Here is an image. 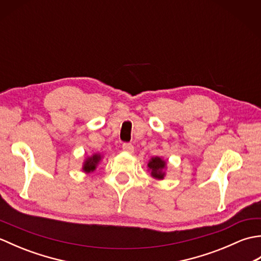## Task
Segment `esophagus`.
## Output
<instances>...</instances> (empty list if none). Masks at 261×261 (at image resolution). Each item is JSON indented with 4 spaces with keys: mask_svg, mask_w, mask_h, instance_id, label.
<instances>
[{
    "mask_svg": "<svg viewBox=\"0 0 261 261\" xmlns=\"http://www.w3.org/2000/svg\"><path fill=\"white\" fill-rule=\"evenodd\" d=\"M122 149H123V151H125V152H132L135 150V147H134V145H132V143L125 142V143H123V145H122Z\"/></svg>",
    "mask_w": 261,
    "mask_h": 261,
    "instance_id": "34e87169",
    "label": "esophagus"
}]
</instances>
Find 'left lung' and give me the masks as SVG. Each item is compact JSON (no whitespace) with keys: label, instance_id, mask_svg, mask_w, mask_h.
Returning a JSON list of instances; mask_svg holds the SVG:
<instances>
[{"label":"left lung","instance_id":"8db88e82","mask_svg":"<svg viewBox=\"0 0 261 261\" xmlns=\"http://www.w3.org/2000/svg\"><path fill=\"white\" fill-rule=\"evenodd\" d=\"M148 167L151 169V175L156 177L158 179H163L165 173H163V169L165 168V162L160 159L159 157L152 158L150 163L148 164Z\"/></svg>","mask_w":261,"mask_h":261}]
</instances>
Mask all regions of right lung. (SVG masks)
Instances as JSON below:
<instances>
[{
	"label": "right lung",
	"instance_id": "right-lung-1",
	"mask_svg": "<svg viewBox=\"0 0 261 261\" xmlns=\"http://www.w3.org/2000/svg\"><path fill=\"white\" fill-rule=\"evenodd\" d=\"M99 160H101V156H99V154H94L93 157L88 158L86 162H85L84 170L87 171V173H90V171H93L94 169H95L96 165L98 164Z\"/></svg>",
	"mask_w": 261,
	"mask_h": 261
}]
</instances>
